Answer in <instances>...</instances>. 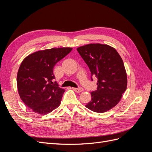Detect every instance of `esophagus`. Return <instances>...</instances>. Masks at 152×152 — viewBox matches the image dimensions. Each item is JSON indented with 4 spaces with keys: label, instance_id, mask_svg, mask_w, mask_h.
<instances>
[{
    "label": "esophagus",
    "instance_id": "obj_1",
    "mask_svg": "<svg viewBox=\"0 0 152 152\" xmlns=\"http://www.w3.org/2000/svg\"><path fill=\"white\" fill-rule=\"evenodd\" d=\"M73 90H74L77 93H80L82 91H83V89L82 87H79V88H75V87H73Z\"/></svg>",
    "mask_w": 152,
    "mask_h": 152
}]
</instances>
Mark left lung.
<instances>
[{
	"mask_svg": "<svg viewBox=\"0 0 152 152\" xmlns=\"http://www.w3.org/2000/svg\"><path fill=\"white\" fill-rule=\"evenodd\" d=\"M77 51L89 66L92 77L98 79L97 90L91 93V101L86 107L97 113H104L116 106L127 85V73L118 52L107 44H89Z\"/></svg>",
	"mask_w": 152,
	"mask_h": 152,
	"instance_id": "8db88e82",
	"label": "left lung"
}]
</instances>
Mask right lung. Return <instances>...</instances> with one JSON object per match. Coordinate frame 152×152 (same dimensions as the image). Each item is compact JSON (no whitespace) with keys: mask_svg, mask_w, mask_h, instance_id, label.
<instances>
[{"mask_svg":"<svg viewBox=\"0 0 152 152\" xmlns=\"http://www.w3.org/2000/svg\"><path fill=\"white\" fill-rule=\"evenodd\" d=\"M72 50L59 48L39 50L23 60L17 74L18 93L35 113L45 115L60 104L65 89L53 82V68Z\"/></svg>","mask_w":152,"mask_h":152,"instance_id":"add662e5","label":"right lung"}]
</instances>
